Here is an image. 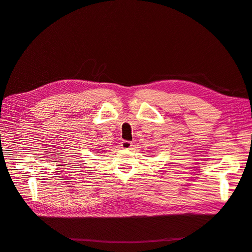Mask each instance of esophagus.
I'll return each instance as SVG.
<instances>
[{
	"instance_id": "esophagus-1",
	"label": "esophagus",
	"mask_w": 252,
	"mask_h": 252,
	"mask_svg": "<svg viewBox=\"0 0 252 252\" xmlns=\"http://www.w3.org/2000/svg\"><path fill=\"white\" fill-rule=\"evenodd\" d=\"M121 146L123 149H130L132 147V143L129 141H123L121 143Z\"/></svg>"
}]
</instances>
